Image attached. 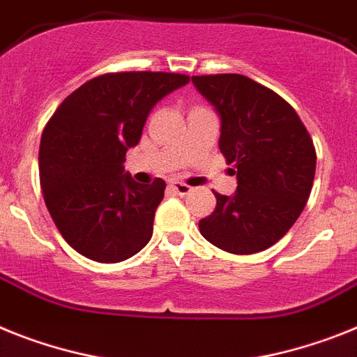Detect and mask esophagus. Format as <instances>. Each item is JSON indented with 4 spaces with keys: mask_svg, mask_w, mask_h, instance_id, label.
<instances>
[{
    "mask_svg": "<svg viewBox=\"0 0 357 357\" xmlns=\"http://www.w3.org/2000/svg\"><path fill=\"white\" fill-rule=\"evenodd\" d=\"M169 188H172L176 195H181V197H184V195H190L191 191H193V188H191V185L184 184V182H176V181L172 182V184H169Z\"/></svg>",
    "mask_w": 357,
    "mask_h": 357,
    "instance_id": "obj_1",
    "label": "esophagus"
}]
</instances>
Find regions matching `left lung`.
<instances>
[{"mask_svg":"<svg viewBox=\"0 0 357 357\" xmlns=\"http://www.w3.org/2000/svg\"><path fill=\"white\" fill-rule=\"evenodd\" d=\"M191 81L220 119L218 148L238 182L229 197L215 193L216 208L199 222L200 233L233 255L264 251L305 208L316 172L312 139L287 100L245 75Z\"/></svg>","mask_w":357,"mask_h":357,"instance_id":"1","label":"left lung"}]
</instances>
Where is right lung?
<instances>
[{
  "label": "right lung",
  "mask_w": 357,
  "mask_h": 357,
  "mask_svg": "<svg viewBox=\"0 0 357 357\" xmlns=\"http://www.w3.org/2000/svg\"><path fill=\"white\" fill-rule=\"evenodd\" d=\"M188 83V75L164 72L100 75L48 121L39 146L43 197L63 238L83 257L117 264L149 242L166 182H135L124 173V155L139 144L158 100Z\"/></svg>",
  "instance_id": "right-lung-1"
}]
</instances>
